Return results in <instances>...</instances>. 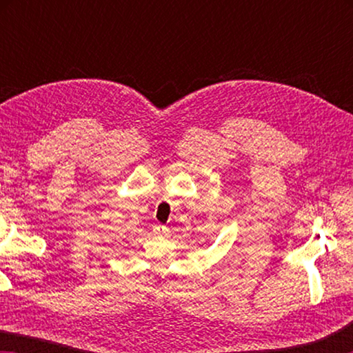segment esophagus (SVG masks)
Segmentation results:
<instances>
[{"mask_svg":"<svg viewBox=\"0 0 353 353\" xmlns=\"http://www.w3.org/2000/svg\"><path fill=\"white\" fill-rule=\"evenodd\" d=\"M154 234L160 235V236H165V235L170 234V229L163 224H157V225H154Z\"/></svg>","mask_w":353,"mask_h":353,"instance_id":"1","label":"esophagus"}]
</instances>
